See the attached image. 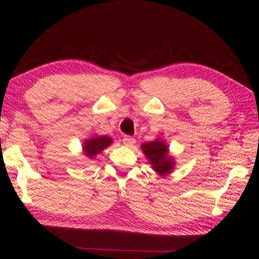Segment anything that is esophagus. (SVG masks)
Listing matches in <instances>:
<instances>
[{"label": "esophagus", "instance_id": "esophagus-1", "mask_svg": "<svg viewBox=\"0 0 259 259\" xmlns=\"http://www.w3.org/2000/svg\"><path fill=\"white\" fill-rule=\"evenodd\" d=\"M123 144L128 147L134 146L136 144V139L133 138V137H130V136H125V137L123 138Z\"/></svg>", "mask_w": 259, "mask_h": 259}]
</instances>
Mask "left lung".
Wrapping results in <instances>:
<instances>
[{
	"instance_id": "obj_1",
	"label": "left lung",
	"mask_w": 259,
	"mask_h": 259,
	"mask_svg": "<svg viewBox=\"0 0 259 259\" xmlns=\"http://www.w3.org/2000/svg\"><path fill=\"white\" fill-rule=\"evenodd\" d=\"M142 151L152 165V169L159 176H166L175 169L174 156L169 154V147L163 139L157 138L150 143L143 144Z\"/></svg>"
}]
</instances>
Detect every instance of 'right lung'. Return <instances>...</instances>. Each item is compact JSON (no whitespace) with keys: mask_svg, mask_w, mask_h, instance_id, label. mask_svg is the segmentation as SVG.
<instances>
[{"mask_svg":"<svg viewBox=\"0 0 259 259\" xmlns=\"http://www.w3.org/2000/svg\"><path fill=\"white\" fill-rule=\"evenodd\" d=\"M113 143V140L108 136H94L89 139H85L84 143L82 144L83 154L88 159H94V157L99 154L100 152L104 151L105 148L108 147Z\"/></svg>","mask_w":259,"mask_h":259,"instance_id":"add662e5","label":"right lung"}]
</instances>
